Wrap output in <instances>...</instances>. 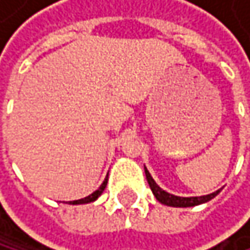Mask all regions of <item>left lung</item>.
Returning <instances> with one entry per match:
<instances>
[{
	"instance_id": "8db88e82",
	"label": "left lung",
	"mask_w": 250,
	"mask_h": 250,
	"mask_svg": "<svg viewBox=\"0 0 250 250\" xmlns=\"http://www.w3.org/2000/svg\"><path fill=\"white\" fill-rule=\"evenodd\" d=\"M146 177H147L150 189H151L153 195L156 196V199L159 201L160 204H165V206H169V207H193V206H199V204H204V203H207V201L213 199L220 192V189H219V190H216V192H213L210 195H204V196H190V198L175 196V195H171V193L165 192L163 189H160L156 185V181L153 180V177L150 175V172L147 171V168H146Z\"/></svg>"
}]
</instances>
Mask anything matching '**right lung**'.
<instances>
[{
  "label": "right lung",
  "instance_id": "obj_1",
  "mask_svg": "<svg viewBox=\"0 0 250 250\" xmlns=\"http://www.w3.org/2000/svg\"><path fill=\"white\" fill-rule=\"evenodd\" d=\"M106 183H108V180L104 178V181L100 185V188L97 189V190H94L91 195H88V196H85V198H82V199H76V201H70V204H88V203H93V201H96L102 193H103V190H104V188H106Z\"/></svg>",
  "mask_w": 250,
  "mask_h": 250
}]
</instances>
